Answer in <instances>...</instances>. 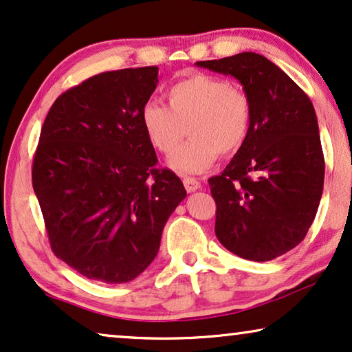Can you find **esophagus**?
Wrapping results in <instances>:
<instances>
[{"mask_svg": "<svg viewBox=\"0 0 352 352\" xmlns=\"http://www.w3.org/2000/svg\"><path fill=\"white\" fill-rule=\"evenodd\" d=\"M182 182H184V187H186L187 192H195V190H199L200 187H201V184L195 179V177H184V179H182Z\"/></svg>", "mask_w": 352, "mask_h": 352, "instance_id": "34e87169", "label": "esophagus"}]
</instances>
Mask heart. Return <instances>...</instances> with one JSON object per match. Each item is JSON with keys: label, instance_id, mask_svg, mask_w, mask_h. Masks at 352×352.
<instances>
[{"label": "heart", "instance_id": "1", "mask_svg": "<svg viewBox=\"0 0 352 352\" xmlns=\"http://www.w3.org/2000/svg\"><path fill=\"white\" fill-rule=\"evenodd\" d=\"M166 98L170 107L147 100L141 123L152 146L166 155L176 151L186 133L190 134L170 158V166L181 175L206 171L219 153L232 155L247 141L252 104L247 93L229 81L194 74L173 85Z\"/></svg>", "mask_w": 352, "mask_h": 352}]
</instances>
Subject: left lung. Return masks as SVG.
<instances>
[{
	"label": "left lung",
	"mask_w": 352,
	"mask_h": 352,
	"mask_svg": "<svg viewBox=\"0 0 352 352\" xmlns=\"http://www.w3.org/2000/svg\"><path fill=\"white\" fill-rule=\"evenodd\" d=\"M195 65L234 76L252 104L247 141L208 181L216 237L240 258L271 261L305 239L320 204L325 163L314 105L256 52Z\"/></svg>",
	"instance_id": "1"
}]
</instances>
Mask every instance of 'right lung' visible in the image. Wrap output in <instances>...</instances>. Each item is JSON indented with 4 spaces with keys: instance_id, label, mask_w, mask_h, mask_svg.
Segmentation results:
<instances>
[{
    "instance_id": "right-lung-1",
    "label": "right lung",
    "mask_w": 352,
    "mask_h": 352,
    "mask_svg": "<svg viewBox=\"0 0 352 352\" xmlns=\"http://www.w3.org/2000/svg\"><path fill=\"white\" fill-rule=\"evenodd\" d=\"M158 67L91 76L56 99L43 123L32 182L52 252L104 283L136 278L187 192L141 123Z\"/></svg>"
}]
</instances>
